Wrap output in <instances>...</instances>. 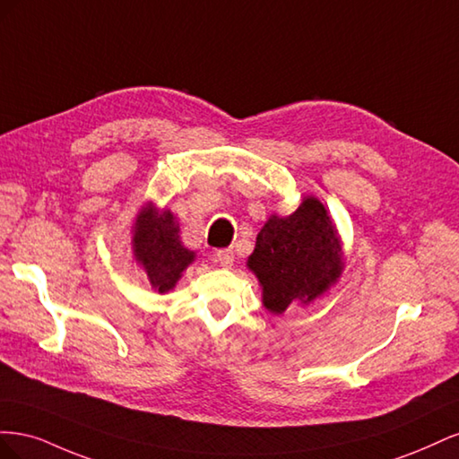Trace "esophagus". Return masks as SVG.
Wrapping results in <instances>:
<instances>
[{"label": "esophagus", "mask_w": 459, "mask_h": 459, "mask_svg": "<svg viewBox=\"0 0 459 459\" xmlns=\"http://www.w3.org/2000/svg\"><path fill=\"white\" fill-rule=\"evenodd\" d=\"M216 260L220 262V266L231 268L233 266V251L231 248H220V251L216 253Z\"/></svg>", "instance_id": "obj_1"}]
</instances>
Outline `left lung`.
<instances>
[{
  "mask_svg": "<svg viewBox=\"0 0 459 459\" xmlns=\"http://www.w3.org/2000/svg\"><path fill=\"white\" fill-rule=\"evenodd\" d=\"M247 266L258 277L262 302L272 314L322 297L344 268L341 238L325 206L304 197L293 214H272Z\"/></svg>",
  "mask_w": 459,
  "mask_h": 459,
  "instance_id": "8db88e82",
  "label": "left lung"
}]
</instances>
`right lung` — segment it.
<instances>
[{"instance_id": "right-lung-1", "label": "right lung", "mask_w": 459, "mask_h": 459, "mask_svg": "<svg viewBox=\"0 0 459 459\" xmlns=\"http://www.w3.org/2000/svg\"><path fill=\"white\" fill-rule=\"evenodd\" d=\"M132 233L135 262L145 270L152 289L159 293H169L184 270L195 260V253L179 241L176 216L169 208L159 211L155 204L147 203L137 212Z\"/></svg>"}]
</instances>
